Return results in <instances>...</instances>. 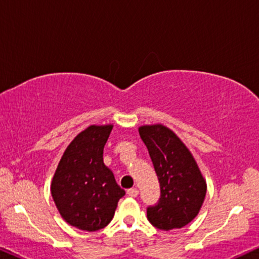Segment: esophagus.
I'll use <instances>...</instances> for the list:
<instances>
[{"label":"esophagus","mask_w":259,"mask_h":259,"mask_svg":"<svg viewBox=\"0 0 259 259\" xmlns=\"http://www.w3.org/2000/svg\"><path fill=\"white\" fill-rule=\"evenodd\" d=\"M127 195H129L130 197H136V196L139 195V190H137L136 188L129 189V190H127Z\"/></svg>","instance_id":"34e87169"}]
</instances>
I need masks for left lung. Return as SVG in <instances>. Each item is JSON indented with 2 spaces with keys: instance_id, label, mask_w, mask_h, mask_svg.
<instances>
[{
  "instance_id": "left-lung-1",
  "label": "left lung",
  "mask_w": 259,
  "mask_h": 259,
  "mask_svg": "<svg viewBox=\"0 0 259 259\" xmlns=\"http://www.w3.org/2000/svg\"><path fill=\"white\" fill-rule=\"evenodd\" d=\"M139 133L148 148L161 191L158 204L147 209V219L159 230L184 227L201 210L207 182L191 152L169 127L142 125Z\"/></svg>"
}]
</instances>
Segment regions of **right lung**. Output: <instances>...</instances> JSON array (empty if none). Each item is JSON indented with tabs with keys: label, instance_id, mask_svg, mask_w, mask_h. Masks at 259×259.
<instances>
[{
	"label": "right lung",
	"instance_id": "right-lung-1",
	"mask_svg": "<svg viewBox=\"0 0 259 259\" xmlns=\"http://www.w3.org/2000/svg\"><path fill=\"white\" fill-rule=\"evenodd\" d=\"M112 127V124H93L77 134L52 177L55 204L63 220L78 230L94 232L106 227L125 195L103 160Z\"/></svg>",
	"mask_w": 259,
	"mask_h": 259
}]
</instances>
